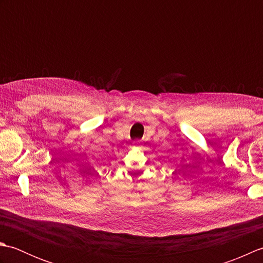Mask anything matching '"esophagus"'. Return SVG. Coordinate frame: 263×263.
<instances>
[{"label":"esophagus","mask_w":263,"mask_h":263,"mask_svg":"<svg viewBox=\"0 0 263 263\" xmlns=\"http://www.w3.org/2000/svg\"><path fill=\"white\" fill-rule=\"evenodd\" d=\"M138 146H139V142H138V141L133 142V147H138Z\"/></svg>","instance_id":"obj_1"}]
</instances>
